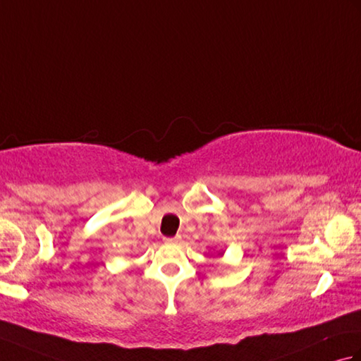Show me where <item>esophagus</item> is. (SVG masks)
Masks as SVG:
<instances>
[{
  "label": "esophagus",
  "mask_w": 361,
  "mask_h": 361,
  "mask_svg": "<svg viewBox=\"0 0 361 361\" xmlns=\"http://www.w3.org/2000/svg\"><path fill=\"white\" fill-rule=\"evenodd\" d=\"M180 239L178 237H164V242L166 243H176Z\"/></svg>",
  "instance_id": "obj_1"
}]
</instances>
